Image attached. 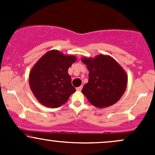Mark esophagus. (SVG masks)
<instances>
[{
    "label": "esophagus",
    "instance_id": "34e87169",
    "mask_svg": "<svg viewBox=\"0 0 155 155\" xmlns=\"http://www.w3.org/2000/svg\"><path fill=\"white\" fill-rule=\"evenodd\" d=\"M82 87H83V86H82V85H81V86H80V87H79L76 88V90H77V91H81V89H82Z\"/></svg>",
    "mask_w": 155,
    "mask_h": 155
}]
</instances>
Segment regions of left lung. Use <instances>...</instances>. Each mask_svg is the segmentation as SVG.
<instances>
[{"label":"left lung","instance_id":"8db88e82","mask_svg":"<svg viewBox=\"0 0 155 155\" xmlns=\"http://www.w3.org/2000/svg\"><path fill=\"white\" fill-rule=\"evenodd\" d=\"M81 61L89 70L88 82L81 90L89 102L100 108L116 104L127 84V74L122 66L108 55L82 58Z\"/></svg>","mask_w":155,"mask_h":155}]
</instances>
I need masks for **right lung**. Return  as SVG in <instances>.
<instances>
[{
  "instance_id": "1",
  "label": "right lung",
  "mask_w": 155,
  "mask_h": 155,
  "mask_svg": "<svg viewBox=\"0 0 155 155\" xmlns=\"http://www.w3.org/2000/svg\"><path fill=\"white\" fill-rule=\"evenodd\" d=\"M76 60L74 55L51 50L32 68L29 74L30 87L40 104L49 108L60 107L75 92L68 70Z\"/></svg>"
}]
</instances>
